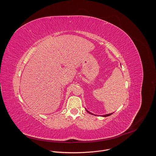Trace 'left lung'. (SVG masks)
I'll list each match as a JSON object with an SVG mask.
<instances>
[{"instance_id":"left-lung-1","label":"left lung","mask_w":156,"mask_h":156,"mask_svg":"<svg viewBox=\"0 0 156 156\" xmlns=\"http://www.w3.org/2000/svg\"><path fill=\"white\" fill-rule=\"evenodd\" d=\"M86 111H87V112H88V113H90V114H92L91 112H89V111H87V110H86ZM112 114H107V115H102V117H108V116H109V115H112Z\"/></svg>"}]
</instances>
